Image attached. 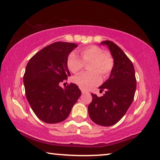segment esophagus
<instances>
[{
    "mask_svg": "<svg viewBox=\"0 0 160 160\" xmlns=\"http://www.w3.org/2000/svg\"><path fill=\"white\" fill-rule=\"evenodd\" d=\"M82 92L83 94H84V93H88V92H87V91H85L84 89H82Z\"/></svg>",
    "mask_w": 160,
    "mask_h": 160,
    "instance_id": "obj_1",
    "label": "esophagus"
}]
</instances>
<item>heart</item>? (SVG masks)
<instances>
[{
  "mask_svg": "<svg viewBox=\"0 0 160 160\" xmlns=\"http://www.w3.org/2000/svg\"><path fill=\"white\" fill-rule=\"evenodd\" d=\"M82 60L71 52L67 58V67L72 73H76L84 67V63L89 62V72L81 73L73 78V82L81 89L87 90L101 82L102 77L106 78L112 71L114 62L111 54L103 52L98 46L91 45L79 50Z\"/></svg>",
  "mask_w": 160,
  "mask_h": 160,
  "instance_id": "b5f03b06",
  "label": "heart"
}]
</instances>
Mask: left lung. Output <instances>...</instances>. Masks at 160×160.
I'll use <instances>...</instances> for the list:
<instances>
[{"label": "left lung", "mask_w": 160, "mask_h": 160, "mask_svg": "<svg viewBox=\"0 0 160 160\" xmlns=\"http://www.w3.org/2000/svg\"><path fill=\"white\" fill-rule=\"evenodd\" d=\"M100 45L108 47L114 65L109 78L99 87L100 92L106 91L103 96L91 94L92 100L88 113L95 124L108 127L117 123L130 108L136 89V78L132 62L117 44L105 41Z\"/></svg>", "instance_id": "1"}]
</instances>
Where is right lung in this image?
<instances>
[{
    "label": "right lung",
    "instance_id": "right-lung-1",
    "mask_svg": "<svg viewBox=\"0 0 160 160\" xmlns=\"http://www.w3.org/2000/svg\"><path fill=\"white\" fill-rule=\"evenodd\" d=\"M78 47L74 43L55 42L35 54L23 76L25 95L37 117L48 124L64 121L82 92L71 83L65 88L60 83L71 75L67 58Z\"/></svg>",
    "mask_w": 160,
    "mask_h": 160
}]
</instances>
